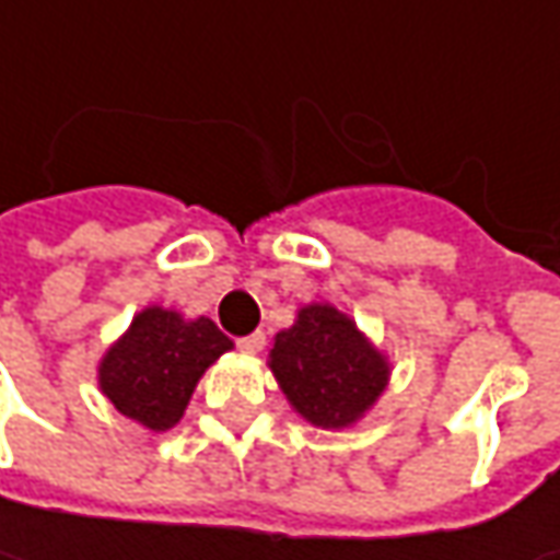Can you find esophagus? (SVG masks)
<instances>
[{"instance_id": "esophagus-1", "label": "esophagus", "mask_w": 560, "mask_h": 560, "mask_svg": "<svg viewBox=\"0 0 560 560\" xmlns=\"http://www.w3.org/2000/svg\"><path fill=\"white\" fill-rule=\"evenodd\" d=\"M236 346H240V352H246V355H255V352H261V346H265V334L258 330V334L240 336V339H236Z\"/></svg>"}]
</instances>
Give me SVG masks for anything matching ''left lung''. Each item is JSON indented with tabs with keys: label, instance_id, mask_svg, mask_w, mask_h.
Segmentation results:
<instances>
[{
	"label": "left lung",
	"instance_id": "1",
	"mask_svg": "<svg viewBox=\"0 0 560 560\" xmlns=\"http://www.w3.org/2000/svg\"><path fill=\"white\" fill-rule=\"evenodd\" d=\"M270 371L292 408L314 427H349L386 389L389 364L334 305H308L277 334Z\"/></svg>",
	"mask_w": 560,
	"mask_h": 560
}]
</instances>
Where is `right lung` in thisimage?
<instances>
[{"label": "right lung", "instance_id": "obj_1", "mask_svg": "<svg viewBox=\"0 0 560 560\" xmlns=\"http://www.w3.org/2000/svg\"><path fill=\"white\" fill-rule=\"evenodd\" d=\"M233 342L214 320H184L177 312L145 308L98 364V386L124 418L149 430H171L211 361Z\"/></svg>", "mask_w": 560, "mask_h": 560}]
</instances>
